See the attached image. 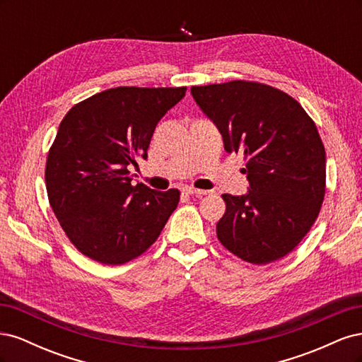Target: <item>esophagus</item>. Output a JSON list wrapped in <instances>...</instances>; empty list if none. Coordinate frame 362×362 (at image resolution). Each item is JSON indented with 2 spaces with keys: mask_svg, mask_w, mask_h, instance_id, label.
Here are the masks:
<instances>
[{
  "mask_svg": "<svg viewBox=\"0 0 362 362\" xmlns=\"http://www.w3.org/2000/svg\"><path fill=\"white\" fill-rule=\"evenodd\" d=\"M184 193L196 194V196H205V194H208L210 192H208V190H201V189H194V187H185Z\"/></svg>",
  "mask_w": 362,
  "mask_h": 362,
  "instance_id": "obj_1",
  "label": "esophagus"
}]
</instances>
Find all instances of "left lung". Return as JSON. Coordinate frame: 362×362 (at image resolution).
I'll use <instances>...</instances> for the list:
<instances>
[{
	"instance_id": "1",
	"label": "left lung",
	"mask_w": 362,
	"mask_h": 362,
	"mask_svg": "<svg viewBox=\"0 0 362 362\" xmlns=\"http://www.w3.org/2000/svg\"><path fill=\"white\" fill-rule=\"evenodd\" d=\"M192 95L221 131L225 151L246 160L249 192L222 194L218 242L252 264L286 257L325 198L326 154L314 120L286 92L255 81L193 86Z\"/></svg>"
}]
</instances>
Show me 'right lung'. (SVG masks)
Segmentation results:
<instances>
[{
	"mask_svg": "<svg viewBox=\"0 0 362 362\" xmlns=\"http://www.w3.org/2000/svg\"><path fill=\"white\" fill-rule=\"evenodd\" d=\"M187 87H115L75 104L48 152L49 205L83 255L125 264L156 242L180 192L131 184L128 168L148 157L158 120Z\"/></svg>",
	"mask_w": 362,
	"mask_h": 362,
	"instance_id": "obj_1",
	"label": "right lung"
}]
</instances>
